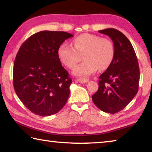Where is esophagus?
Listing matches in <instances>:
<instances>
[{"mask_svg": "<svg viewBox=\"0 0 152 152\" xmlns=\"http://www.w3.org/2000/svg\"><path fill=\"white\" fill-rule=\"evenodd\" d=\"M76 82H80V83H86L89 81L88 79L87 78H78L76 80Z\"/></svg>", "mask_w": 152, "mask_h": 152, "instance_id": "esophagus-1", "label": "esophagus"}]
</instances>
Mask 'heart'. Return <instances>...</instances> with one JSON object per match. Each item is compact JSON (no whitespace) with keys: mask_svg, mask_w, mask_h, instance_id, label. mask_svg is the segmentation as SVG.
<instances>
[{"mask_svg":"<svg viewBox=\"0 0 152 152\" xmlns=\"http://www.w3.org/2000/svg\"><path fill=\"white\" fill-rule=\"evenodd\" d=\"M73 45L61 43L58 48V56L61 62L69 68H73L82 56L84 61L73 70L74 75L80 78L94 73L98 68L99 70H106L114 59V44L106 37L83 33L73 40Z\"/></svg>","mask_w":152,"mask_h":152,"instance_id":"obj_1","label":"heart"}]
</instances>
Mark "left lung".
Listing matches in <instances>:
<instances>
[{
	"label": "left lung",
	"instance_id": "obj_1",
	"mask_svg": "<svg viewBox=\"0 0 152 152\" xmlns=\"http://www.w3.org/2000/svg\"><path fill=\"white\" fill-rule=\"evenodd\" d=\"M99 32L111 39L115 56L110 66L99 76V89L92 99L99 109L114 114L124 109L137 93L140 68L134 49L124 34L112 28Z\"/></svg>",
	"mask_w": 152,
	"mask_h": 152
}]
</instances>
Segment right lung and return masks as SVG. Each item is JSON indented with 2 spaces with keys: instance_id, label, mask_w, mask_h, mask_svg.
Listing matches in <instances>:
<instances>
[{
  "instance_id": "obj_1",
  "label": "right lung",
  "mask_w": 152,
  "mask_h": 152,
  "mask_svg": "<svg viewBox=\"0 0 152 152\" xmlns=\"http://www.w3.org/2000/svg\"><path fill=\"white\" fill-rule=\"evenodd\" d=\"M72 37L64 31H42L28 38L18 51L13 67L15 91L36 115H54L68 101L72 80L61 66L58 50Z\"/></svg>"
}]
</instances>
